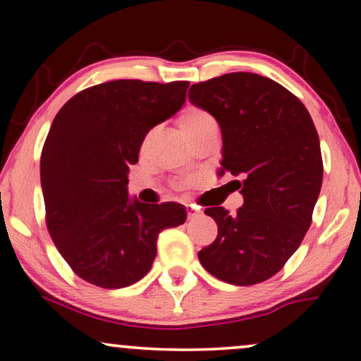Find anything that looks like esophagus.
Segmentation results:
<instances>
[{
    "instance_id": "1",
    "label": "esophagus",
    "mask_w": 361,
    "mask_h": 361,
    "mask_svg": "<svg viewBox=\"0 0 361 361\" xmlns=\"http://www.w3.org/2000/svg\"><path fill=\"white\" fill-rule=\"evenodd\" d=\"M202 214V210L199 209V207L195 205H187V216H189V220L192 219H197Z\"/></svg>"
}]
</instances>
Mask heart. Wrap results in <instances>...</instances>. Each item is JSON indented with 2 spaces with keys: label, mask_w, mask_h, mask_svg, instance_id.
Returning <instances> with one entry per match:
<instances>
[{
  "label": "heart",
  "mask_w": 361,
  "mask_h": 361,
  "mask_svg": "<svg viewBox=\"0 0 361 361\" xmlns=\"http://www.w3.org/2000/svg\"><path fill=\"white\" fill-rule=\"evenodd\" d=\"M216 125L212 115L197 106H187L179 116V128L185 137L195 136L207 128Z\"/></svg>",
  "instance_id": "obj_1"
}]
</instances>
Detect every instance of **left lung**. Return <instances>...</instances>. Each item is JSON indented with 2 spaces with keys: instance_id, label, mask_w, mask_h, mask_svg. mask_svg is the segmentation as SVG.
Masks as SVG:
<instances>
[{
  "instance_id": "1",
  "label": "left lung",
  "mask_w": 361,
  "mask_h": 361,
  "mask_svg": "<svg viewBox=\"0 0 361 361\" xmlns=\"http://www.w3.org/2000/svg\"><path fill=\"white\" fill-rule=\"evenodd\" d=\"M189 100L219 121V174L240 176L245 200L236 214L205 209L219 235L199 251L200 263L228 284L263 283L294 255L312 221L324 176L317 130L298 97L258 73L194 83Z\"/></svg>"
}]
</instances>
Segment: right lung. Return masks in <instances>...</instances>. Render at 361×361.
<instances>
[{"mask_svg": "<svg viewBox=\"0 0 361 361\" xmlns=\"http://www.w3.org/2000/svg\"><path fill=\"white\" fill-rule=\"evenodd\" d=\"M189 82L113 80L77 93L54 118L41 156L49 233L78 278L105 289L149 273L162 230L185 221L176 202L128 195L149 130L185 103Z\"/></svg>", "mask_w": 361, "mask_h": 361, "instance_id": "right-lung-1", "label": "right lung"}]
</instances>
